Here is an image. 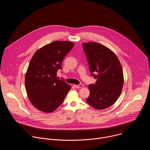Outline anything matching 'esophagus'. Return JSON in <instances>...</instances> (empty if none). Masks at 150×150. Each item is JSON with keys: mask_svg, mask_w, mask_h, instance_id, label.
I'll list each match as a JSON object with an SVG mask.
<instances>
[{"mask_svg": "<svg viewBox=\"0 0 150 150\" xmlns=\"http://www.w3.org/2000/svg\"><path fill=\"white\" fill-rule=\"evenodd\" d=\"M74 87H75V88H81V87H83V85H82V84L74 85Z\"/></svg>", "mask_w": 150, "mask_h": 150, "instance_id": "34e87169", "label": "esophagus"}]
</instances>
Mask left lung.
I'll return each instance as SVG.
<instances>
[{
	"label": "left lung",
	"instance_id": "left-lung-1",
	"mask_svg": "<svg viewBox=\"0 0 150 150\" xmlns=\"http://www.w3.org/2000/svg\"><path fill=\"white\" fill-rule=\"evenodd\" d=\"M91 75L97 81L90 84L87 102L97 110L108 108L119 97L123 85L121 64L115 53L95 42L83 43Z\"/></svg>",
	"mask_w": 150,
	"mask_h": 150
}]
</instances>
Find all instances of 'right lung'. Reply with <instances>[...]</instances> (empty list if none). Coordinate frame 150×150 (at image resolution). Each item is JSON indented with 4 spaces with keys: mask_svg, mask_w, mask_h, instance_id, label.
Segmentation results:
<instances>
[{
    "mask_svg": "<svg viewBox=\"0 0 150 150\" xmlns=\"http://www.w3.org/2000/svg\"><path fill=\"white\" fill-rule=\"evenodd\" d=\"M74 46L67 41H54L39 49L27 69L25 85L32 104L40 111L51 113L63 103L71 87L56 77L62 62Z\"/></svg>",
    "mask_w": 150,
    "mask_h": 150,
    "instance_id": "1",
    "label": "right lung"
}]
</instances>
